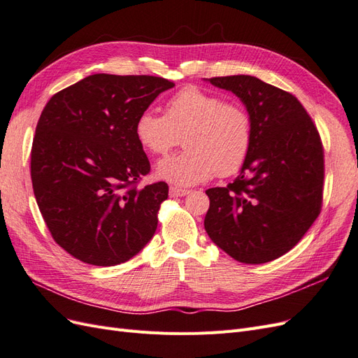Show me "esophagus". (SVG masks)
<instances>
[{"mask_svg": "<svg viewBox=\"0 0 358 358\" xmlns=\"http://www.w3.org/2000/svg\"><path fill=\"white\" fill-rule=\"evenodd\" d=\"M189 194L188 189H182V188H176V187H170V197H183Z\"/></svg>", "mask_w": 358, "mask_h": 358, "instance_id": "34e87169", "label": "esophagus"}]
</instances>
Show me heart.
<instances>
[{"mask_svg": "<svg viewBox=\"0 0 358 358\" xmlns=\"http://www.w3.org/2000/svg\"><path fill=\"white\" fill-rule=\"evenodd\" d=\"M134 134L152 155H166L183 137L187 150L161 159L157 175L176 187H191L215 173L231 176L245 166L254 143V122L243 104L189 85L170 96L164 115L140 113Z\"/></svg>", "mask_w": 358, "mask_h": 358, "instance_id": "heart-1", "label": "heart"}]
</instances>
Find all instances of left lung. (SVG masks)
<instances>
[{
	"label": "left lung",
	"instance_id": "obj_1",
	"mask_svg": "<svg viewBox=\"0 0 358 358\" xmlns=\"http://www.w3.org/2000/svg\"><path fill=\"white\" fill-rule=\"evenodd\" d=\"M231 91L254 122V143L241 175L206 191L204 229L215 245L246 264H263L294 248L322 208L324 148L294 95L254 76L209 79Z\"/></svg>",
	"mask_w": 358,
	"mask_h": 358
}]
</instances>
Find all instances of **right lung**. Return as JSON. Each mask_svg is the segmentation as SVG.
Returning <instances> with one entry per match:
<instances>
[{
    "instance_id": "1",
    "label": "right lung",
    "mask_w": 358,
    "mask_h": 358,
    "mask_svg": "<svg viewBox=\"0 0 358 358\" xmlns=\"http://www.w3.org/2000/svg\"><path fill=\"white\" fill-rule=\"evenodd\" d=\"M175 86L158 76L92 74L52 95L31 148L32 189L61 248L92 266L128 262L157 230L166 182L150 171L137 116Z\"/></svg>"
}]
</instances>
